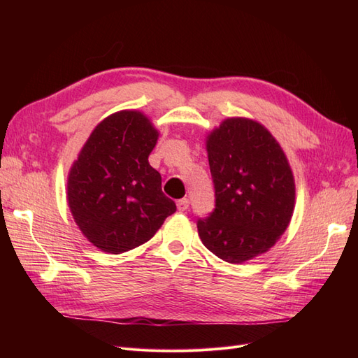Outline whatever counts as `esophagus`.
Returning a JSON list of instances; mask_svg holds the SVG:
<instances>
[{
	"instance_id": "esophagus-1",
	"label": "esophagus",
	"mask_w": 358,
	"mask_h": 358,
	"mask_svg": "<svg viewBox=\"0 0 358 358\" xmlns=\"http://www.w3.org/2000/svg\"><path fill=\"white\" fill-rule=\"evenodd\" d=\"M176 206H178L179 212H185L189 208V200L188 199H180V200H178Z\"/></svg>"
}]
</instances>
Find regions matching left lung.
<instances>
[{
	"label": "left lung",
	"instance_id": "1",
	"mask_svg": "<svg viewBox=\"0 0 358 358\" xmlns=\"http://www.w3.org/2000/svg\"><path fill=\"white\" fill-rule=\"evenodd\" d=\"M215 210L199 220L203 245L231 264L267 252L289 225L296 183L288 158L268 129L227 117L206 137Z\"/></svg>",
	"mask_w": 358,
	"mask_h": 358
}]
</instances>
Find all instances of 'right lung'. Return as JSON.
Masks as SVG:
<instances>
[{"instance_id": "1", "label": "right lung", "mask_w": 358, "mask_h": 358, "mask_svg": "<svg viewBox=\"0 0 358 358\" xmlns=\"http://www.w3.org/2000/svg\"><path fill=\"white\" fill-rule=\"evenodd\" d=\"M158 137L143 112L119 110L92 129L73 162L69 208L82 234L103 252L143 245L176 212L148 161Z\"/></svg>"}]
</instances>
